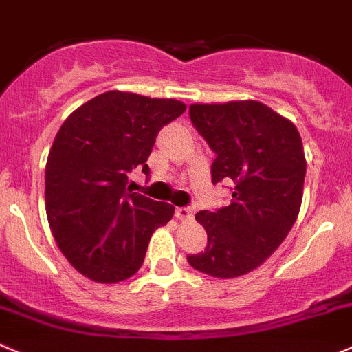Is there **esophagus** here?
Instances as JSON below:
<instances>
[{
    "label": "esophagus",
    "mask_w": 352,
    "mask_h": 352,
    "mask_svg": "<svg viewBox=\"0 0 352 352\" xmlns=\"http://www.w3.org/2000/svg\"><path fill=\"white\" fill-rule=\"evenodd\" d=\"M175 217L182 221H189L194 218V211L190 208H177Z\"/></svg>",
    "instance_id": "1"
}]
</instances>
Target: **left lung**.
Returning a JSON list of instances; mask_svg holds the SVG:
<instances>
[{"label": "left lung", "instance_id": "obj_1", "mask_svg": "<svg viewBox=\"0 0 352 352\" xmlns=\"http://www.w3.org/2000/svg\"><path fill=\"white\" fill-rule=\"evenodd\" d=\"M189 115L217 155L211 180L234 182V192L228 206L196 214L208 244L187 261L210 277H241L277 251L298 218L306 175L301 135L254 100L190 104Z\"/></svg>", "mask_w": 352, "mask_h": 352}]
</instances>
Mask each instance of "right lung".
Listing matches in <instances>:
<instances>
[{
    "instance_id": "add662e5",
    "label": "right lung",
    "mask_w": 352,
    "mask_h": 352,
    "mask_svg": "<svg viewBox=\"0 0 352 352\" xmlns=\"http://www.w3.org/2000/svg\"><path fill=\"white\" fill-rule=\"evenodd\" d=\"M172 98L108 91L78 107L58 131L46 162V214L72 267L100 284L131 278L149 239L175 208L127 190L146 165L156 134L186 111Z\"/></svg>"
}]
</instances>
